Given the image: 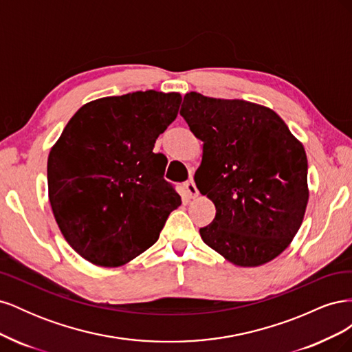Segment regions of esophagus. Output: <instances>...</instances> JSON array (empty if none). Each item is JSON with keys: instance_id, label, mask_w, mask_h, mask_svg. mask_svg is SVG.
<instances>
[{"instance_id": "obj_1", "label": "esophagus", "mask_w": 352, "mask_h": 352, "mask_svg": "<svg viewBox=\"0 0 352 352\" xmlns=\"http://www.w3.org/2000/svg\"><path fill=\"white\" fill-rule=\"evenodd\" d=\"M185 188H186V190H188L189 197L195 198V197L198 195V189H197V186H195V182H194L192 179H189V180H188V182L185 184Z\"/></svg>"}]
</instances>
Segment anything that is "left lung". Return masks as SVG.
Listing matches in <instances>:
<instances>
[{"instance_id": "obj_1", "label": "left lung", "mask_w": 352, "mask_h": 352, "mask_svg": "<svg viewBox=\"0 0 352 352\" xmlns=\"http://www.w3.org/2000/svg\"><path fill=\"white\" fill-rule=\"evenodd\" d=\"M180 116L202 145L195 184L216 206L201 238L230 263L255 267L283 252L308 202L307 155L273 110L242 100L184 97Z\"/></svg>"}]
</instances>
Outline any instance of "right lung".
<instances>
[{"label": "right lung", "instance_id": "1", "mask_svg": "<svg viewBox=\"0 0 352 352\" xmlns=\"http://www.w3.org/2000/svg\"><path fill=\"white\" fill-rule=\"evenodd\" d=\"M177 92L138 91L85 104L48 157L57 225L80 257L117 267L154 245L180 195L154 144L179 111Z\"/></svg>", "mask_w": 352, "mask_h": 352}]
</instances>
